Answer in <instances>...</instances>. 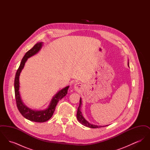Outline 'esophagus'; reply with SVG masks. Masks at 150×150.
<instances>
[{
	"label": "esophagus",
	"mask_w": 150,
	"mask_h": 150,
	"mask_svg": "<svg viewBox=\"0 0 150 150\" xmlns=\"http://www.w3.org/2000/svg\"><path fill=\"white\" fill-rule=\"evenodd\" d=\"M74 88H75V90L78 91L79 89H80L81 88V84L80 83H76L74 86Z\"/></svg>",
	"instance_id": "obj_1"
}]
</instances>
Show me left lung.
Wrapping results in <instances>:
<instances>
[{
  "label": "left lung",
  "mask_w": 150,
  "mask_h": 150,
  "mask_svg": "<svg viewBox=\"0 0 150 150\" xmlns=\"http://www.w3.org/2000/svg\"><path fill=\"white\" fill-rule=\"evenodd\" d=\"M129 66V62L128 64ZM81 98H80V104H79V106L78 108V111H77V114H76V116H77V119L78 120V121L83 125L87 127L88 128H101L102 126H98V125H93L90 124L89 122H88V121L86 120V119H84V117L83 116L81 112L80 111V106H81ZM107 126V125H106Z\"/></svg>",
  "instance_id": "obj_1"
}]
</instances>
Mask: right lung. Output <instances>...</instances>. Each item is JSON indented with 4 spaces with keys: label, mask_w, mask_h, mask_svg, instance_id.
<instances>
[{
    "label": "right lung",
    "mask_w": 150,
    "mask_h": 150,
    "mask_svg": "<svg viewBox=\"0 0 150 150\" xmlns=\"http://www.w3.org/2000/svg\"><path fill=\"white\" fill-rule=\"evenodd\" d=\"M42 47V43H38L30 50L26 53L24 57L22 59L20 65L16 72L15 79H14V93H15V98L16 101L17 107L18 108L20 112L22 115L26 119L29 120L38 122H43L48 120L51 118L55 110L57 103L59 100L63 98L64 96L67 94V91L69 88V86L65 87L53 97V99L51 100L50 105L48 108L43 111H34L31 110L28 107H26L22 102L21 97L19 92V76L22 70L23 69L25 64L27 61L28 58L31 57L37 53Z\"/></svg>",
    "instance_id": "right-lung-1"
}]
</instances>
